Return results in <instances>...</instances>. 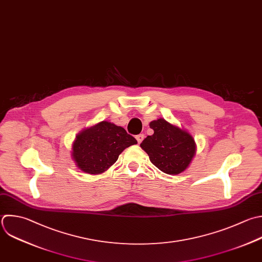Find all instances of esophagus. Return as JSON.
Returning <instances> with one entry per match:
<instances>
[{
    "mask_svg": "<svg viewBox=\"0 0 262 262\" xmlns=\"http://www.w3.org/2000/svg\"><path fill=\"white\" fill-rule=\"evenodd\" d=\"M143 138H144V135H143V134H138V135H136V140H137L138 143H141V141L143 140Z\"/></svg>",
    "mask_w": 262,
    "mask_h": 262,
    "instance_id": "obj_1",
    "label": "esophagus"
}]
</instances>
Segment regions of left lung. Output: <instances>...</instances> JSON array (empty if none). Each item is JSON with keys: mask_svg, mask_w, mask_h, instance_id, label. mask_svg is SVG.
Masks as SVG:
<instances>
[{"mask_svg": "<svg viewBox=\"0 0 262 262\" xmlns=\"http://www.w3.org/2000/svg\"><path fill=\"white\" fill-rule=\"evenodd\" d=\"M149 127L154 134L147 136L140 147L150 162L166 174L177 175L185 171L196 152L192 135L163 118L151 121Z\"/></svg>", "mask_w": 262, "mask_h": 262, "instance_id": "8db88e82", "label": "left lung"}]
</instances>
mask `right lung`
Returning a JSON list of instances; mask_svg holds the SVG:
<instances>
[{"label":"right lung","mask_w":262,"mask_h":262,"mask_svg":"<svg viewBox=\"0 0 262 262\" xmlns=\"http://www.w3.org/2000/svg\"><path fill=\"white\" fill-rule=\"evenodd\" d=\"M136 143L124 128L102 121L78 133L73 142L72 158L82 172L101 174L117 162L125 148Z\"/></svg>","instance_id":"add662e5"}]
</instances>
